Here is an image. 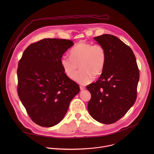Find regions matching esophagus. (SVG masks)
I'll list each match as a JSON object with an SVG mask.
<instances>
[{
	"label": "esophagus",
	"instance_id": "obj_1",
	"mask_svg": "<svg viewBox=\"0 0 154 154\" xmlns=\"http://www.w3.org/2000/svg\"><path fill=\"white\" fill-rule=\"evenodd\" d=\"M80 90H84L85 89V87L82 86H80Z\"/></svg>",
	"mask_w": 154,
	"mask_h": 154
}]
</instances>
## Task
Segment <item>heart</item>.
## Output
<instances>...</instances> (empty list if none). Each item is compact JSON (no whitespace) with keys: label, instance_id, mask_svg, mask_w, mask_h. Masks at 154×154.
Listing matches in <instances>:
<instances>
[{"label":"heart","instance_id":"b5f03b06","mask_svg":"<svg viewBox=\"0 0 154 154\" xmlns=\"http://www.w3.org/2000/svg\"><path fill=\"white\" fill-rule=\"evenodd\" d=\"M71 57L63 55L60 59L61 67L68 77L72 78L78 65L80 71L74 76V80L82 85L89 83L94 77H99L103 72L105 61L106 52L99 44L80 42L70 52Z\"/></svg>","mask_w":154,"mask_h":154}]
</instances>
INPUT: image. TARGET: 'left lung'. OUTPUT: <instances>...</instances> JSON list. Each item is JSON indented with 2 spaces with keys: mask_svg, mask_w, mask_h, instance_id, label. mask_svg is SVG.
Here are the masks:
<instances>
[{
  "mask_svg": "<svg viewBox=\"0 0 154 154\" xmlns=\"http://www.w3.org/2000/svg\"><path fill=\"white\" fill-rule=\"evenodd\" d=\"M94 39L104 48L106 61L98 80L86 86L91 95L88 109L96 121L110 124L135 102L140 72L132 50L118 38L104 34Z\"/></svg>",
  "mask_w": 154,
  "mask_h": 154,
  "instance_id": "8db88e82",
  "label": "left lung"
}]
</instances>
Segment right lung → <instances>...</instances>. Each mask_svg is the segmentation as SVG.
Listing matches in <instances>:
<instances>
[{
  "label": "right lung",
  "instance_id": "1",
  "mask_svg": "<svg viewBox=\"0 0 154 154\" xmlns=\"http://www.w3.org/2000/svg\"><path fill=\"white\" fill-rule=\"evenodd\" d=\"M74 45L69 39H43L28 46L19 61L17 94L31 119L40 126L58 124L80 91L60 64Z\"/></svg>",
  "mask_w": 154,
  "mask_h": 154
}]
</instances>
